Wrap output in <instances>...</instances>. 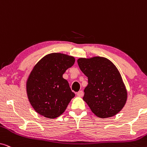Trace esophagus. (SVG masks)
<instances>
[{"label": "esophagus", "mask_w": 147, "mask_h": 147, "mask_svg": "<svg viewBox=\"0 0 147 147\" xmlns=\"http://www.w3.org/2000/svg\"><path fill=\"white\" fill-rule=\"evenodd\" d=\"M83 91H82V90H80V91H79L77 93V96L78 97H82V96H83Z\"/></svg>", "instance_id": "obj_1"}]
</instances>
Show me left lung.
Instances as JSON below:
<instances>
[{"label":"left lung","mask_w":147,"mask_h":147,"mask_svg":"<svg viewBox=\"0 0 147 147\" xmlns=\"http://www.w3.org/2000/svg\"><path fill=\"white\" fill-rule=\"evenodd\" d=\"M88 77L83 100L92 112L101 118L117 114L126 104L128 92L118 68L107 58L96 56L78 59Z\"/></svg>","instance_id":"left-lung-1"}]
</instances>
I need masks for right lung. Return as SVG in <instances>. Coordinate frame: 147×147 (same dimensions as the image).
<instances>
[{"label": "right lung", "instance_id": "obj_1", "mask_svg": "<svg viewBox=\"0 0 147 147\" xmlns=\"http://www.w3.org/2000/svg\"><path fill=\"white\" fill-rule=\"evenodd\" d=\"M75 61L73 56L52 53L32 68L26 82V91L30 104L39 115L53 119L65 112L75 94L63 74Z\"/></svg>", "mask_w": 147, "mask_h": 147}]
</instances>
